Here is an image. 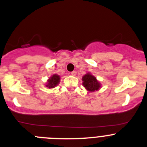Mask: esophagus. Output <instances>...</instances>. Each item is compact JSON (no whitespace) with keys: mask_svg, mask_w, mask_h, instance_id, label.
<instances>
[{"mask_svg":"<svg viewBox=\"0 0 147 147\" xmlns=\"http://www.w3.org/2000/svg\"><path fill=\"white\" fill-rule=\"evenodd\" d=\"M76 75H77L76 71H72V72H71V75H72V76H76Z\"/></svg>","mask_w":147,"mask_h":147,"instance_id":"obj_1","label":"esophagus"}]
</instances>
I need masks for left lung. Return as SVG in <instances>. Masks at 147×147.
<instances>
[{"label": "left lung", "mask_w": 147, "mask_h": 147, "mask_svg": "<svg viewBox=\"0 0 147 147\" xmlns=\"http://www.w3.org/2000/svg\"><path fill=\"white\" fill-rule=\"evenodd\" d=\"M82 85L88 92H92L99 90L102 86L100 82L97 80V78L89 72L82 76Z\"/></svg>", "instance_id": "8db88e82"}]
</instances>
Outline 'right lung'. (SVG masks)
I'll return each mask as SVG.
<instances>
[{
	"label": "right lung",
	"instance_id": "obj_1",
	"mask_svg": "<svg viewBox=\"0 0 147 147\" xmlns=\"http://www.w3.org/2000/svg\"><path fill=\"white\" fill-rule=\"evenodd\" d=\"M60 79L61 78L59 75H57V74H53L47 80L46 85H45V87L49 88V89L55 88V87H57L59 85V82H60Z\"/></svg>",
	"mask_w": 147,
	"mask_h": 147
}]
</instances>
